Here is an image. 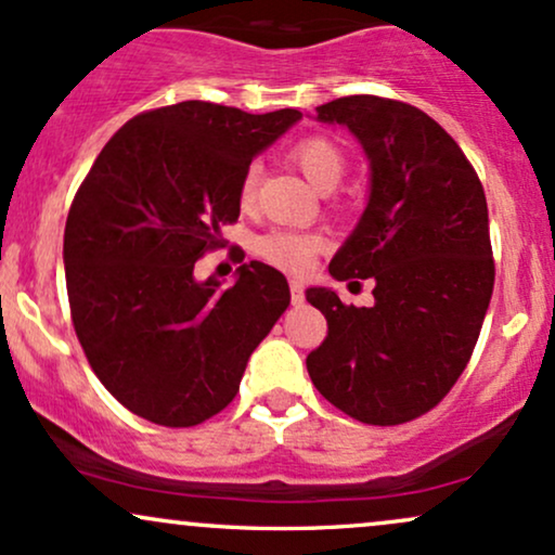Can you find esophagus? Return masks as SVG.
I'll use <instances>...</instances> for the list:
<instances>
[{"label":"esophagus","mask_w":555,"mask_h":555,"mask_svg":"<svg viewBox=\"0 0 555 555\" xmlns=\"http://www.w3.org/2000/svg\"><path fill=\"white\" fill-rule=\"evenodd\" d=\"M289 295H292V302L299 305L305 299V286L302 282H297V279H292L289 282Z\"/></svg>","instance_id":"34e87169"}]
</instances>
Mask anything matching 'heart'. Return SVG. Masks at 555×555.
<instances>
[{
	"instance_id": "heart-1",
	"label": "heart",
	"mask_w": 555,
	"mask_h": 555,
	"mask_svg": "<svg viewBox=\"0 0 555 555\" xmlns=\"http://www.w3.org/2000/svg\"><path fill=\"white\" fill-rule=\"evenodd\" d=\"M289 162L302 171L305 180L313 184L321 193L334 190L347 169L344 151L334 140L313 135L299 140L289 149ZM258 193V167H247L242 171L237 184V201L242 208H250ZM323 247V237L315 232H292V229H271L260 234L256 242L258 256L269 260L276 269L299 273L310 266V260Z\"/></svg>"
}]
</instances>
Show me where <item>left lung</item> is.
Here are the masks:
<instances>
[{"label": "left lung", "instance_id": "1", "mask_svg": "<svg viewBox=\"0 0 555 555\" xmlns=\"http://www.w3.org/2000/svg\"><path fill=\"white\" fill-rule=\"evenodd\" d=\"M318 119L347 125L371 158V201L328 271L339 282L373 279L375 305L305 292L328 323L308 373L344 415L410 423L451 391L486 321L495 279L486 190L456 140L417 106L344 95L318 106Z\"/></svg>", "mask_w": 555, "mask_h": 555}]
</instances>
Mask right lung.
I'll list each match as a JSON object with an SVG mask.
<instances>
[{"label":"right lung","mask_w":555,"mask_h":555,"mask_svg":"<svg viewBox=\"0 0 555 555\" xmlns=\"http://www.w3.org/2000/svg\"><path fill=\"white\" fill-rule=\"evenodd\" d=\"M302 117L182 101L132 117L101 149L65 227L75 334L119 404L193 428L237 397L253 349L289 305L284 273L250 260L237 282H195V263L240 216L253 156Z\"/></svg>","instance_id":"1"}]
</instances>
